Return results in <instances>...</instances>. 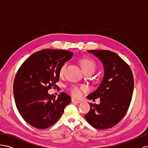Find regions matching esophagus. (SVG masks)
<instances>
[{
	"label": "esophagus",
	"mask_w": 148,
	"mask_h": 148,
	"mask_svg": "<svg viewBox=\"0 0 148 148\" xmlns=\"http://www.w3.org/2000/svg\"><path fill=\"white\" fill-rule=\"evenodd\" d=\"M71 101H72L73 102H75V103H77V104H79V103L81 102V101H78V100H76V99H71Z\"/></svg>",
	"instance_id": "1"
}]
</instances>
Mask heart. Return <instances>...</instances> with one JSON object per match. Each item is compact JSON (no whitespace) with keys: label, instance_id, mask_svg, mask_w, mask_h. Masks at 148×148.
I'll list each match as a JSON object with an SVG mask.
<instances>
[{"label":"heart","instance_id":"heart-1","mask_svg":"<svg viewBox=\"0 0 148 148\" xmlns=\"http://www.w3.org/2000/svg\"><path fill=\"white\" fill-rule=\"evenodd\" d=\"M80 63H81V66L82 70H83L84 72H86V71H95L96 67V62L94 61L92 59H83L81 61H80ZM66 64H64L63 66H62V68L60 69V73H63L64 72V71L66 69ZM83 89H85V88L82 86V87H78L77 86H73L72 87L70 88V91L71 93L75 96H80L82 93V90Z\"/></svg>","mask_w":148,"mask_h":148}]
</instances>
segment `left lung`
Wrapping results in <instances>:
<instances>
[{
  "label": "left lung",
  "mask_w": 148,
  "mask_h": 148,
  "mask_svg": "<svg viewBox=\"0 0 148 148\" xmlns=\"http://www.w3.org/2000/svg\"><path fill=\"white\" fill-rule=\"evenodd\" d=\"M88 52L100 60L104 73L99 86L87 96L89 99L99 98L100 104L89 103L90 110L84 117L93 127L107 129L117 124L128 109L134 88L133 73L117 53L106 50Z\"/></svg>",
  "instance_id": "8db88e82"
}]
</instances>
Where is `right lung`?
I'll use <instances>...</instances> for the list:
<instances>
[{"instance_id": "add662e5", "label": "right lung", "mask_w": 148, "mask_h": 148, "mask_svg": "<svg viewBox=\"0 0 148 148\" xmlns=\"http://www.w3.org/2000/svg\"><path fill=\"white\" fill-rule=\"evenodd\" d=\"M73 52L44 49L33 53L21 65L13 83L16 108L26 122L46 129L56 123L71 101L65 92L57 98L48 90L56 86L60 69L73 57Z\"/></svg>"}]
</instances>
